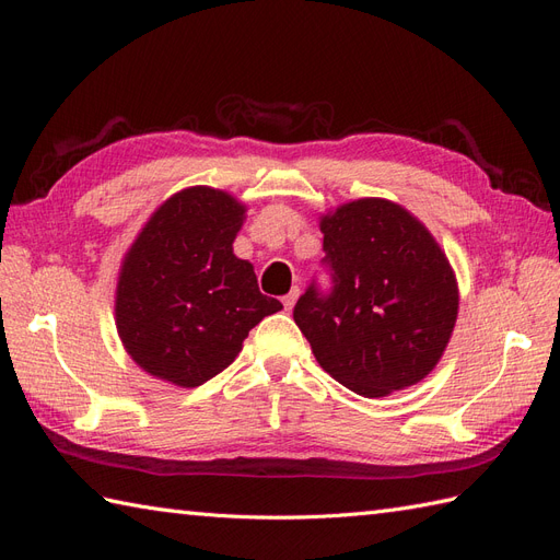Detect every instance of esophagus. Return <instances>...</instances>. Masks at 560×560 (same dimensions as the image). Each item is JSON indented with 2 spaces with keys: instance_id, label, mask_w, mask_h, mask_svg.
<instances>
[{
  "instance_id": "34e87169",
  "label": "esophagus",
  "mask_w": 560,
  "mask_h": 560,
  "mask_svg": "<svg viewBox=\"0 0 560 560\" xmlns=\"http://www.w3.org/2000/svg\"><path fill=\"white\" fill-rule=\"evenodd\" d=\"M296 299H299V287H292V292L287 294V296H282V306H284V311H292V308H294V303H296Z\"/></svg>"
}]
</instances>
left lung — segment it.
I'll return each mask as SVG.
<instances>
[{"mask_svg": "<svg viewBox=\"0 0 560 560\" xmlns=\"http://www.w3.org/2000/svg\"><path fill=\"white\" fill-rule=\"evenodd\" d=\"M331 290L311 282L294 322L315 360L348 389L385 397L442 360L457 317V282L432 233L401 206L360 198L319 222Z\"/></svg>", "mask_w": 560, "mask_h": 560, "instance_id": "8db88e82", "label": "left lung"}]
</instances>
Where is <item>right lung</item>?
<instances>
[{
    "label": "right lung",
    "instance_id": "add662e5",
    "mask_svg": "<svg viewBox=\"0 0 560 560\" xmlns=\"http://www.w3.org/2000/svg\"><path fill=\"white\" fill-rule=\"evenodd\" d=\"M243 219L245 206L231 194L191 186L167 198L130 245L116 284V329L147 374L198 387L282 308L233 254Z\"/></svg>",
    "mask_w": 560,
    "mask_h": 560
}]
</instances>
